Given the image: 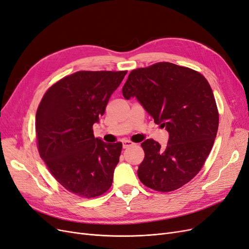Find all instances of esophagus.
Masks as SVG:
<instances>
[{"label": "esophagus", "mask_w": 249, "mask_h": 249, "mask_svg": "<svg viewBox=\"0 0 249 249\" xmlns=\"http://www.w3.org/2000/svg\"><path fill=\"white\" fill-rule=\"evenodd\" d=\"M135 143L134 142H132L131 140H127V139H125V140H123V145H124V148H127L129 146H132V145H134Z\"/></svg>", "instance_id": "1"}]
</instances>
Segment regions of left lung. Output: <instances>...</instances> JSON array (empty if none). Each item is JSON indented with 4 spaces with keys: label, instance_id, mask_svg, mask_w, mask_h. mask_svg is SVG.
Wrapping results in <instances>:
<instances>
[{
    "label": "left lung",
    "instance_id": "obj_1",
    "mask_svg": "<svg viewBox=\"0 0 249 249\" xmlns=\"http://www.w3.org/2000/svg\"><path fill=\"white\" fill-rule=\"evenodd\" d=\"M123 94L126 100L136 96L155 123L169 133L164 148L153 139L141 143L144 159L137 170L141 183L170 192L190 182L205 164L219 124L207 79L189 67L158 62L133 70Z\"/></svg>",
    "mask_w": 249,
    "mask_h": 249
}]
</instances>
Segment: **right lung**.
<instances>
[{
    "label": "right lung",
    "mask_w": 249,
    "mask_h": 249,
    "mask_svg": "<svg viewBox=\"0 0 249 249\" xmlns=\"http://www.w3.org/2000/svg\"><path fill=\"white\" fill-rule=\"evenodd\" d=\"M127 71H80L53 84L37 108V148L51 175L67 191L92 198L107 192L123 143L93 135L111 94Z\"/></svg>",
    "instance_id": "right-lung-1"
}]
</instances>
